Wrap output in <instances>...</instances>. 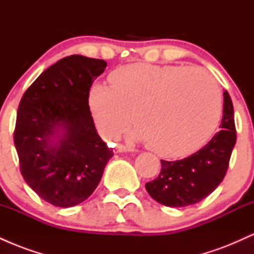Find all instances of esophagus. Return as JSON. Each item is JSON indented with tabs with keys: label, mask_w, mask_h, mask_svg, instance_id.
Wrapping results in <instances>:
<instances>
[{
	"label": "esophagus",
	"mask_w": 254,
	"mask_h": 254,
	"mask_svg": "<svg viewBox=\"0 0 254 254\" xmlns=\"http://www.w3.org/2000/svg\"><path fill=\"white\" fill-rule=\"evenodd\" d=\"M116 153H127V151H133V148L131 147H127V145L119 144L116 147Z\"/></svg>",
	"instance_id": "obj_1"
}]
</instances>
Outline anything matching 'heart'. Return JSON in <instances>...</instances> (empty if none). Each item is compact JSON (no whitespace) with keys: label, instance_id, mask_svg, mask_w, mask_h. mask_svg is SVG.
<instances>
[{"label":"heart","instance_id":"1","mask_svg":"<svg viewBox=\"0 0 254 254\" xmlns=\"http://www.w3.org/2000/svg\"><path fill=\"white\" fill-rule=\"evenodd\" d=\"M94 84L88 103L101 135L115 139L131 122L132 137L164 157L193 153L210 138L221 117L214 80L198 68L133 63Z\"/></svg>","mask_w":254,"mask_h":254}]
</instances>
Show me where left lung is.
<instances>
[{"instance_id":"1","label":"left lung","mask_w":254,"mask_h":254,"mask_svg":"<svg viewBox=\"0 0 254 254\" xmlns=\"http://www.w3.org/2000/svg\"><path fill=\"white\" fill-rule=\"evenodd\" d=\"M220 131L202 149L178 161L161 160L159 177L145 184L148 193L171 208L192 205L208 197L220 185L237 142L234 110L228 92L223 93Z\"/></svg>"}]
</instances>
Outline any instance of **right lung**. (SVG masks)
I'll use <instances>...</instances> for the list:
<instances>
[{
	"label": "right lung",
	"instance_id": "right-lung-1",
	"mask_svg": "<svg viewBox=\"0 0 254 254\" xmlns=\"http://www.w3.org/2000/svg\"><path fill=\"white\" fill-rule=\"evenodd\" d=\"M106 65L81 55L64 57L43 71L20 101L14 131L20 171L32 190L55 206L86 200L113 156L88 105L93 81Z\"/></svg>",
	"mask_w": 254,
	"mask_h": 254
}]
</instances>
